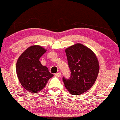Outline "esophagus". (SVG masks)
I'll list each match as a JSON object with an SVG mask.
<instances>
[{"mask_svg":"<svg viewBox=\"0 0 120 120\" xmlns=\"http://www.w3.org/2000/svg\"><path fill=\"white\" fill-rule=\"evenodd\" d=\"M55 75L56 77H61V73H60V72H57L55 74Z\"/></svg>","mask_w":120,"mask_h":120,"instance_id":"obj_1","label":"esophagus"}]
</instances>
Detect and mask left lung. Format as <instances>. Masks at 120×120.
I'll use <instances>...</instances> for the list:
<instances>
[{"label": "left lung", "instance_id": "8db88e82", "mask_svg": "<svg viewBox=\"0 0 120 120\" xmlns=\"http://www.w3.org/2000/svg\"><path fill=\"white\" fill-rule=\"evenodd\" d=\"M65 52L71 77H63L65 86L71 94H82L95 82L99 71L98 60L90 49L80 43L69 47Z\"/></svg>", "mask_w": 120, "mask_h": 120}]
</instances>
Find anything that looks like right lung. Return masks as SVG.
I'll return each instance as SVG.
<instances>
[{
  "instance_id": "right-lung-1",
  "label": "right lung",
  "mask_w": 120,
  "mask_h": 120,
  "mask_svg": "<svg viewBox=\"0 0 120 120\" xmlns=\"http://www.w3.org/2000/svg\"><path fill=\"white\" fill-rule=\"evenodd\" d=\"M46 52L41 46H32L26 49L17 60L16 72L19 80L30 93H37L42 90L49 78L53 76L39 61Z\"/></svg>"
}]
</instances>
